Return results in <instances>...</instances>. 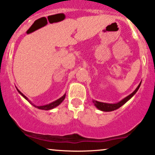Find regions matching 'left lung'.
I'll return each instance as SVG.
<instances>
[{"mask_svg": "<svg viewBox=\"0 0 155 155\" xmlns=\"http://www.w3.org/2000/svg\"><path fill=\"white\" fill-rule=\"evenodd\" d=\"M140 84H141V82L139 84V85L137 86V87L136 88L133 93H132L130 95H129L128 96H127L126 98H124L123 100H121V101H119V102L116 104L103 103V102H99V101H93V103H94L95 106H96L98 110H101V111H104V112L113 111V110H117V109H118L119 107H120L122 105H124L126 102H127V101H128L129 100H130V98H132V97L136 93H137V91H138L139 87H140Z\"/></svg>", "mask_w": 155, "mask_h": 155, "instance_id": "8db88e82", "label": "left lung"}]
</instances>
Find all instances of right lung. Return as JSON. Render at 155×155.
I'll return each mask as SVG.
<instances>
[{"label":"right lung","mask_w":155,"mask_h":155,"mask_svg":"<svg viewBox=\"0 0 155 155\" xmlns=\"http://www.w3.org/2000/svg\"><path fill=\"white\" fill-rule=\"evenodd\" d=\"M17 90H18V91L19 92L20 94L21 95V96H23V98H25V99H26L27 101H28V102L31 104L33 105L34 107H37V108H38V109H40V110H51V109L54 108V107H57V106H58V105L60 104L62 102V101H63V100L64 99V98H65V94H64L63 96H62V97H61L60 98H59V99H57V101H54V102H52V103L48 104L43 105V106H35V104H32L31 102V101H29V100L28 99V98H27L26 96H25L24 95H23V93H22L21 92H20V91H19V90H18V89H17Z\"/></svg>","instance_id":"right-lung-1"}]
</instances>
